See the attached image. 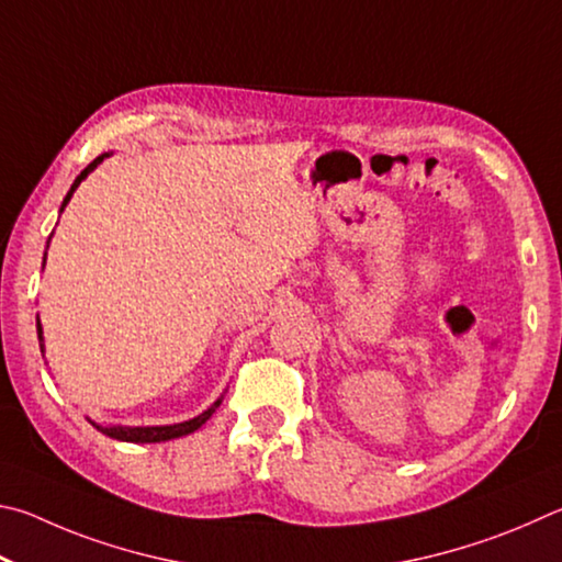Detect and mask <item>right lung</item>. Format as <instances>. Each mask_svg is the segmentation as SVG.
I'll list each match as a JSON object with an SVG mask.
<instances>
[{"label":"right lung","mask_w":562,"mask_h":562,"mask_svg":"<svg viewBox=\"0 0 562 562\" xmlns=\"http://www.w3.org/2000/svg\"><path fill=\"white\" fill-rule=\"evenodd\" d=\"M103 157H108V155H98L95 160L86 167V170L76 177L74 180V184H71V190H68V194L64 196V204H61V210L64 206L68 204V200H71V194L76 192V187L81 184V180L83 177L93 170V167L103 160ZM44 261H46V256H44ZM36 330H38V346L44 348V338H42V323H36ZM222 405V400H216L214 405L206 409V412H202L200 417H194V419H190V422H182V425H170V427H98L95 425V429H101L105 437H111V439H121V441H140V445H150V441H167V439H177V437H184V435H192L194 429H200L206 419H210L212 415H214V409Z\"/></svg>","instance_id":"add662e5"}]
</instances>
